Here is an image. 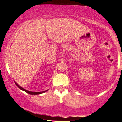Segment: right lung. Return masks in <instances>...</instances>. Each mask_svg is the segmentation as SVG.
Returning a JSON list of instances; mask_svg holds the SVG:
<instances>
[{
    "label": "right lung",
    "mask_w": 122,
    "mask_h": 122,
    "mask_svg": "<svg viewBox=\"0 0 122 122\" xmlns=\"http://www.w3.org/2000/svg\"><path fill=\"white\" fill-rule=\"evenodd\" d=\"M15 85H17V87H18L19 88H20V90H23V91H24L25 92H27V93H28V94H30V95H39V94H42V93H44V92H46V91H47V90H45V91H42V92H32V91H28V90H25V88H22V87H20V86H19V85H18V84H17V83H16V82H15Z\"/></svg>",
    "instance_id": "right-lung-1"
}]
</instances>
